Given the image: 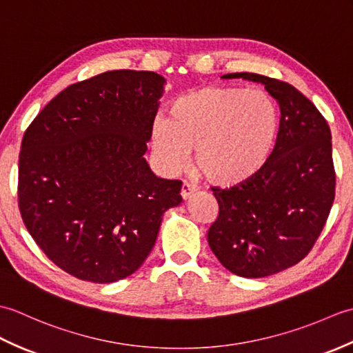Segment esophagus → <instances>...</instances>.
Here are the masks:
<instances>
[{"label": "esophagus", "mask_w": 353, "mask_h": 353, "mask_svg": "<svg viewBox=\"0 0 353 353\" xmlns=\"http://www.w3.org/2000/svg\"><path fill=\"white\" fill-rule=\"evenodd\" d=\"M197 191V186L194 185V183H191V182H183V185H182V190H181V196L183 197V199H188V197H191L194 192Z\"/></svg>", "instance_id": "obj_1"}]
</instances>
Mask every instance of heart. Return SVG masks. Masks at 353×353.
Instances as JSON below:
<instances>
[{
  "mask_svg": "<svg viewBox=\"0 0 353 353\" xmlns=\"http://www.w3.org/2000/svg\"><path fill=\"white\" fill-rule=\"evenodd\" d=\"M279 115L270 95L239 86H205L171 103L168 121L157 119L152 141L168 171L182 170L196 152L209 182L232 186L264 167L274 147Z\"/></svg>",
  "mask_w": 353,
  "mask_h": 353,
  "instance_id": "1",
  "label": "heart"
}]
</instances>
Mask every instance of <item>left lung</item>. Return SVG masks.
Here are the masks:
<instances>
[{
	"mask_svg": "<svg viewBox=\"0 0 353 353\" xmlns=\"http://www.w3.org/2000/svg\"><path fill=\"white\" fill-rule=\"evenodd\" d=\"M239 77L262 83L279 103V132L256 174L230 188H211L219 216L208 243L229 272L265 277L302 261L325 228L335 199L331 129L287 81L253 72L223 76Z\"/></svg>",
	"mask_w": 353,
	"mask_h": 353,
	"instance_id": "left-lung-1",
	"label": "left lung"
}]
</instances>
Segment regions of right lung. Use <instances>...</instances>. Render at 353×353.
<instances>
[{
    "label": "right lung",
    "mask_w": 353,
    "mask_h": 353,
    "mask_svg": "<svg viewBox=\"0 0 353 353\" xmlns=\"http://www.w3.org/2000/svg\"><path fill=\"white\" fill-rule=\"evenodd\" d=\"M165 79L119 70L77 81L45 106L22 138L18 206L30 235L63 272L110 283L152 252L181 181L156 177L147 141Z\"/></svg>",
    "instance_id": "1"
}]
</instances>
